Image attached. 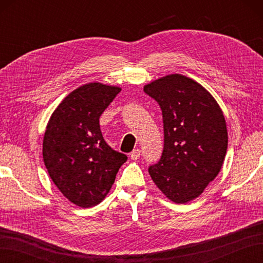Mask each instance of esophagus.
Masks as SVG:
<instances>
[{
    "label": "esophagus",
    "instance_id": "1",
    "mask_svg": "<svg viewBox=\"0 0 263 263\" xmlns=\"http://www.w3.org/2000/svg\"><path fill=\"white\" fill-rule=\"evenodd\" d=\"M141 155V150L140 149H135L133 152L130 154V157L132 160H137Z\"/></svg>",
    "mask_w": 263,
    "mask_h": 263
}]
</instances>
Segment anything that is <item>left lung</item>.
<instances>
[{"label": "left lung", "mask_w": 263, "mask_h": 263, "mask_svg": "<svg viewBox=\"0 0 263 263\" xmlns=\"http://www.w3.org/2000/svg\"><path fill=\"white\" fill-rule=\"evenodd\" d=\"M143 91L160 106L164 123L163 155L149 174L171 201L186 203L220 172L228 143L224 114L210 92L182 74L160 78Z\"/></svg>", "instance_id": "obj_1"}]
</instances>
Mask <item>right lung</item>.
<instances>
[{"label":"right lung","mask_w":263,"mask_h":263,"mask_svg":"<svg viewBox=\"0 0 263 263\" xmlns=\"http://www.w3.org/2000/svg\"><path fill=\"white\" fill-rule=\"evenodd\" d=\"M121 88L87 83L66 96L49 119L43 158L49 176L71 202L89 208L107 195L127 157L104 140L99 117Z\"/></svg>","instance_id":"1"}]
</instances>
